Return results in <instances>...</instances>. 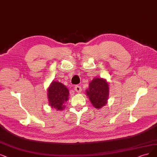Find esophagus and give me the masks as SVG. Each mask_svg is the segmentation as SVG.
I'll list each match as a JSON object with an SVG mask.
<instances>
[{
    "label": "esophagus",
    "instance_id": "obj_1",
    "mask_svg": "<svg viewBox=\"0 0 157 157\" xmlns=\"http://www.w3.org/2000/svg\"><path fill=\"white\" fill-rule=\"evenodd\" d=\"M74 89H75V91H76V92H77V93H80L81 91H82V87H80V86H78V85L75 86L74 87Z\"/></svg>",
    "mask_w": 157,
    "mask_h": 157
}]
</instances>
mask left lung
I'll return each mask as SVG.
<instances>
[{
	"instance_id": "1",
	"label": "left lung",
	"mask_w": 157,
	"mask_h": 157,
	"mask_svg": "<svg viewBox=\"0 0 157 157\" xmlns=\"http://www.w3.org/2000/svg\"><path fill=\"white\" fill-rule=\"evenodd\" d=\"M107 80L103 78H94L86 90L91 103L96 109H101L108 103L109 94V86Z\"/></svg>"
}]
</instances>
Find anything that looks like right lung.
I'll list each match as a JSON object with an SVG mask.
<instances>
[{
  "instance_id": "obj_1",
  "label": "right lung",
  "mask_w": 157,
  "mask_h": 157,
  "mask_svg": "<svg viewBox=\"0 0 157 157\" xmlns=\"http://www.w3.org/2000/svg\"><path fill=\"white\" fill-rule=\"evenodd\" d=\"M69 92L67 87L60 82L53 80L47 90L49 105L52 109L62 111L65 109V104L69 98Z\"/></svg>"
}]
</instances>
